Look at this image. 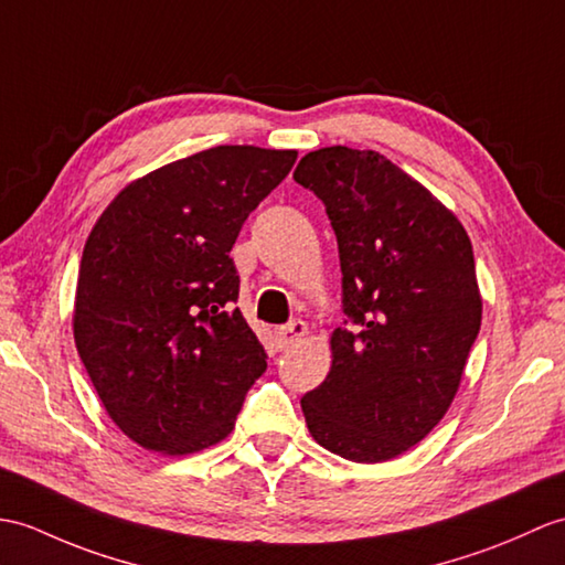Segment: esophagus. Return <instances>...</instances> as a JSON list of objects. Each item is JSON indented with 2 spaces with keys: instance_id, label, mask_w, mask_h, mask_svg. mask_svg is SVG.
<instances>
[{
  "instance_id": "esophagus-1",
  "label": "esophagus",
  "mask_w": 565,
  "mask_h": 565,
  "mask_svg": "<svg viewBox=\"0 0 565 565\" xmlns=\"http://www.w3.org/2000/svg\"><path fill=\"white\" fill-rule=\"evenodd\" d=\"M308 334V324L303 320H294L288 322L284 327H279L277 330V342H279V349H288L294 347L296 342H300Z\"/></svg>"
}]
</instances>
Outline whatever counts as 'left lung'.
Listing matches in <instances>:
<instances>
[{"label": "left lung", "instance_id": "obj_1", "mask_svg": "<svg viewBox=\"0 0 565 565\" xmlns=\"http://www.w3.org/2000/svg\"><path fill=\"white\" fill-rule=\"evenodd\" d=\"M337 235L344 327L332 369L300 399L310 436L351 462H387L438 426L481 327L465 226L377 151L327 147L300 159Z\"/></svg>", "mask_w": 565, "mask_h": 565}]
</instances>
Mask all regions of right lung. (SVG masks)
Returning <instances> with one entry per match:
<instances>
[{"label": "right lung", "instance_id": "right-lung-1", "mask_svg": "<svg viewBox=\"0 0 565 565\" xmlns=\"http://www.w3.org/2000/svg\"><path fill=\"white\" fill-rule=\"evenodd\" d=\"M298 151L214 147L143 175L96 221L78 265L74 342L105 412L163 455L216 445L267 353L238 308L245 218Z\"/></svg>", "mask_w": 565, "mask_h": 565}]
</instances>
